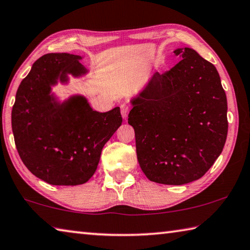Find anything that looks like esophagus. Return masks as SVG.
<instances>
[{"label":"esophagus","mask_w":250,"mask_h":250,"mask_svg":"<svg viewBox=\"0 0 250 250\" xmlns=\"http://www.w3.org/2000/svg\"><path fill=\"white\" fill-rule=\"evenodd\" d=\"M120 110H121L122 118H125V119H126V117H128V113L130 111V107L126 105V104H121V105H120Z\"/></svg>","instance_id":"34e87169"}]
</instances>
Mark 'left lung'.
I'll return each mask as SVG.
<instances>
[{"instance_id":"obj_1","label":"left lung","mask_w":250,"mask_h":250,"mask_svg":"<svg viewBox=\"0 0 250 250\" xmlns=\"http://www.w3.org/2000/svg\"><path fill=\"white\" fill-rule=\"evenodd\" d=\"M169 71L154 73L131 99L141 169L157 184L185 185L210 169L228 137V101L215 66L191 48Z\"/></svg>"}]
</instances>
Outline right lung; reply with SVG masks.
<instances>
[{"label": "right lung", "mask_w": 250, "mask_h": 250, "mask_svg": "<svg viewBox=\"0 0 250 250\" xmlns=\"http://www.w3.org/2000/svg\"><path fill=\"white\" fill-rule=\"evenodd\" d=\"M81 56L48 53L36 61L17 89L12 129L17 152L31 174L54 186L85 184L102 149L121 125L120 108L98 112L84 96L59 102L52 86L88 70Z\"/></svg>", "instance_id": "obj_1"}]
</instances>
